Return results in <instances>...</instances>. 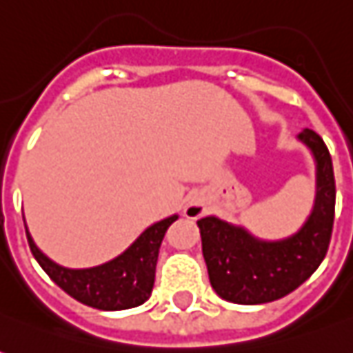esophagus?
<instances>
[{"instance_id":"34e87169","label":"esophagus","mask_w":353,"mask_h":353,"mask_svg":"<svg viewBox=\"0 0 353 353\" xmlns=\"http://www.w3.org/2000/svg\"><path fill=\"white\" fill-rule=\"evenodd\" d=\"M205 211H207V203H205V199L201 197V195H191L188 199V203H185V209H183V214L188 216V219H199V216H203L205 214Z\"/></svg>"}]
</instances>
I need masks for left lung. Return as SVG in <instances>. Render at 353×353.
I'll list each match as a JSON object with an SVG mask.
<instances>
[{
	"mask_svg": "<svg viewBox=\"0 0 353 353\" xmlns=\"http://www.w3.org/2000/svg\"><path fill=\"white\" fill-rule=\"evenodd\" d=\"M297 139L314 158L316 195L309 219L295 234L261 240L219 216L197 221L211 285L225 301L261 305L285 297L316 272L328 252L336 207L332 158L314 130L305 128Z\"/></svg>",
	"mask_w": 353,
	"mask_h": 353,
	"instance_id": "1",
	"label": "left lung"
}]
</instances>
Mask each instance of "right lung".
Instances as JSON below:
<instances>
[{"instance_id": "obj_1", "label": "right lung", "mask_w": 353, "mask_h": 353, "mask_svg": "<svg viewBox=\"0 0 353 353\" xmlns=\"http://www.w3.org/2000/svg\"><path fill=\"white\" fill-rule=\"evenodd\" d=\"M177 221V214L148 226L123 254L95 268L72 270L52 261L43 254L27 230V240L34 260L48 277L70 297L101 310H123L139 307L148 301L156 277V261L168 226Z\"/></svg>"}]
</instances>
